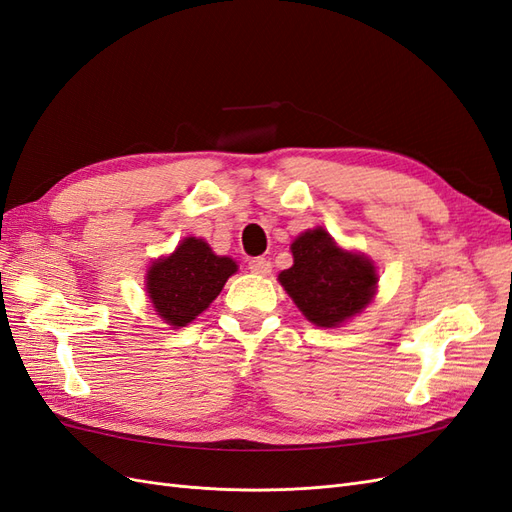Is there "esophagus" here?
<instances>
[{
    "instance_id": "obj_1",
    "label": "esophagus",
    "mask_w": 512,
    "mask_h": 512,
    "mask_svg": "<svg viewBox=\"0 0 512 512\" xmlns=\"http://www.w3.org/2000/svg\"><path fill=\"white\" fill-rule=\"evenodd\" d=\"M247 267H250V271L256 273V275H269L271 273V262L267 258H262V256L252 258L250 262H247Z\"/></svg>"
}]
</instances>
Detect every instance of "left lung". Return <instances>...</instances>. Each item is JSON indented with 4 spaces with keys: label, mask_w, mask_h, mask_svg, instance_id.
I'll return each instance as SVG.
<instances>
[{
    "label": "left lung",
    "mask_w": 512,
    "mask_h": 512,
    "mask_svg": "<svg viewBox=\"0 0 512 512\" xmlns=\"http://www.w3.org/2000/svg\"><path fill=\"white\" fill-rule=\"evenodd\" d=\"M290 252L294 265L277 280L316 327L335 329L361 314L374 299L378 288L374 262L339 247L322 226L301 232Z\"/></svg>",
    "instance_id": "left-lung-1"
}]
</instances>
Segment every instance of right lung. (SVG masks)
<instances>
[{
    "mask_svg": "<svg viewBox=\"0 0 512 512\" xmlns=\"http://www.w3.org/2000/svg\"><path fill=\"white\" fill-rule=\"evenodd\" d=\"M232 273H237L235 260L213 254L205 239L185 237L173 254L149 267L147 297L158 316L179 329L205 312Z\"/></svg>",
    "mask_w": 512,
    "mask_h": 512,
    "instance_id": "1",
    "label": "right lung"
}]
</instances>
